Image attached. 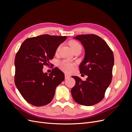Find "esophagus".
I'll return each instance as SVG.
<instances>
[{
    "mask_svg": "<svg viewBox=\"0 0 132 132\" xmlns=\"http://www.w3.org/2000/svg\"><path fill=\"white\" fill-rule=\"evenodd\" d=\"M70 77V75L69 74H65V79H68Z\"/></svg>",
    "mask_w": 132,
    "mask_h": 132,
    "instance_id": "1",
    "label": "esophagus"
}]
</instances>
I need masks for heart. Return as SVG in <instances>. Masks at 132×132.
I'll use <instances>...</instances> for the list:
<instances>
[{"instance_id": "obj_1", "label": "heart", "mask_w": 132, "mask_h": 132, "mask_svg": "<svg viewBox=\"0 0 132 132\" xmlns=\"http://www.w3.org/2000/svg\"><path fill=\"white\" fill-rule=\"evenodd\" d=\"M69 44L74 52L78 49L81 48V46L80 45V44L77 41L71 40L69 41ZM60 48H61V45H59L57 47L56 51H55L56 53L58 52L60 50ZM58 67L61 70H62L63 71H65V72H67V73H69L73 69L74 64L67 61V60H63V61H60L58 63Z\"/></svg>"}]
</instances>
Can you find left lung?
Instances as JSON below:
<instances>
[{
    "mask_svg": "<svg viewBox=\"0 0 132 132\" xmlns=\"http://www.w3.org/2000/svg\"><path fill=\"white\" fill-rule=\"evenodd\" d=\"M75 38L80 41L85 48V57L79 67L80 73L88 78L82 81L73 76L75 85L71 90V95L79 104L93 106L103 98L111 82L113 53L107 43L96 35H80Z\"/></svg>",
    "mask_w": 132,
    "mask_h": 132,
    "instance_id": "1",
    "label": "left lung"
}]
</instances>
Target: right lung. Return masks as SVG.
<instances>
[{
    "mask_svg": "<svg viewBox=\"0 0 132 132\" xmlns=\"http://www.w3.org/2000/svg\"><path fill=\"white\" fill-rule=\"evenodd\" d=\"M67 36L43 35L27 38L15 58L14 81L23 98L30 104L42 106L48 104L54 97L56 87L65 77L58 68L48 74L43 73L44 65L52 64L57 48Z\"/></svg>",
    "mask_w": 132,
    "mask_h": 132,
    "instance_id": "add662e5",
    "label": "right lung"
}]
</instances>
